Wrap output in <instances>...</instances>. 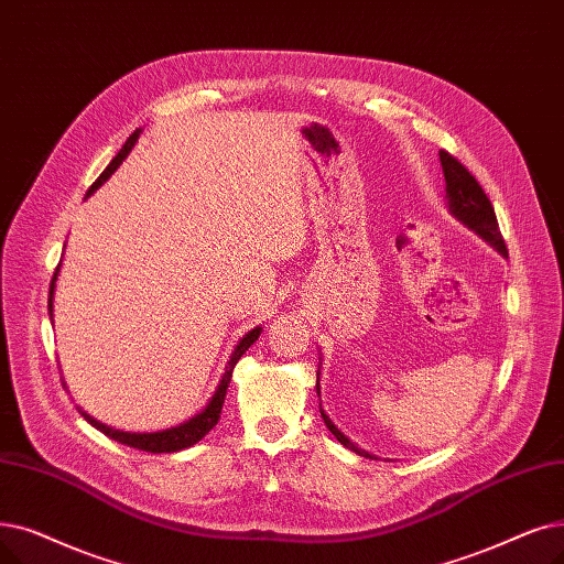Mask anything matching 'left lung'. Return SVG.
Returning a JSON list of instances; mask_svg holds the SVG:
<instances>
[{"instance_id": "8db88e82", "label": "left lung", "mask_w": 564, "mask_h": 564, "mask_svg": "<svg viewBox=\"0 0 564 564\" xmlns=\"http://www.w3.org/2000/svg\"><path fill=\"white\" fill-rule=\"evenodd\" d=\"M440 165H443V173H445V184H447L445 198H447V207H449L452 216L465 228H470L475 235H479L484 241L491 243V247L502 258H507V247H505V239L498 228L494 205L486 198V193L479 186V182L468 173V167L458 163V159H454L447 152H440ZM315 391H317V397H321V369H317V373H315ZM321 414H323L327 429L334 433V437L343 447H348L350 452H355L359 456L378 460V456L357 447L348 435H343L338 431V426L329 420V414L323 410V403H321Z\"/></svg>"}]
</instances>
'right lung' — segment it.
Segmentation results:
<instances>
[{
    "mask_svg": "<svg viewBox=\"0 0 564 564\" xmlns=\"http://www.w3.org/2000/svg\"><path fill=\"white\" fill-rule=\"evenodd\" d=\"M140 133H142V129H135V131L129 135L127 144L121 147L119 154L110 161V165L104 170L101 177L91 184V188L87 191V198H89V195H91L96 188H101V186L110 180V175L115 173V170L121 165V161H124V159L129 156V152L135 147ZM59 269H62V262H59L57 269H55V276H53V281H51V297H47V315H51V321H53V302H55V288H57ZM260 334H262V327H253L249 334H243V336L237 340V346H235L230 359L226 361V369H224L221 378H218V384H216V389H214V394L209 397L207 405H205L198 414H193V417H188L186 422H182V424H177V426H170V429H163V431H152V433H131V431H119V429H112V426H108V424H104V422H99V420H94L91 414H87L83 408H78V412L83 414V417H85L94 429H99V431L106 433L108 437L117 440V443L127 445V447H133V449H140V452L170 454V452H180V449L193 447L195 443H200V440L218 424V420H221V408H224V401H226V391H228V384H230V378H232L235 364L241 359L243 352H247V350L253 346V343L258 340ZM64 387H66V382H64Z\"/></svg>",
    "mask_w": 564,
    "mask_h": 564,
    "instance_id": "add662e5",
    "label": "right lung"
}]
</instances>
